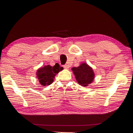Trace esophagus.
I'll use <instances>...</instances> for the list:
<instances>
[{"instance_id":"1","label":"esophagus","mask_w":133,"mask_h":133,"mask_svg":"<svg viewBox=\"0 0 133 133\" xmlns=\"http://www.w3.org/2000/svg\"><path fill=\"white\" fill-rule=\"evenodd\" d=\"M64 69H68L69 68V65L68 64H65L64 65Z\"/></svg>"}]
</instances>
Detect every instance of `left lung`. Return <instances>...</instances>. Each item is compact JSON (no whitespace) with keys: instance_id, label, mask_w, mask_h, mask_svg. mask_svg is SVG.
Masks as SVG:
<instances>
[{"instance_id":"8db88e82","label":"left lung","mask_w":133,"mask_h":133,"mask_svg":"<svg viewBox=\"0 0 133 133\" xmlns=\"http://www.w3.org/2000/svg\"><path fill=\"white\" fill-rule=\"evenodd\" d=\"M72 70L78 83L84 87L91 83L95 79V73L93 69L87 63H82L78 67L72 68Z\"/></svg>"}]
</instances>
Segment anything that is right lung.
I'll list each match as a JSON object with an SVG mask.
<instances>
[{"label":"right lung","mask_w":133,"mask_h":133,"mask_svg":"<svg viewBox=\"0 0 133 133\" xmlns=\"http://www.w3.org/2000/svg\"><path fill=\"white\" fill-rule=\"evenodd\" d=\"M63 69V67L60 66L58 63H56L53 67L50 65H45L37 70L36 73L37 77L42 85L47 86L53 83L56 74Z\"/></svg>","instance_id":"right-lung-1"}]
</instances>
